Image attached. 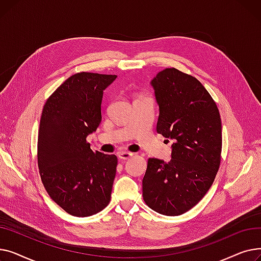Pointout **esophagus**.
<instances>
[{"label":"esophagus","instance_id":"esophagus-1","mask_svg":"<svg viewBox=\"0 0 261 261\" xmlns=\"http://www.w3.org/2000/svg\"><path fill=\"white\" fill-rule=\"evenodd\" d=\"M132 155H133V153L128 152V151H120V152H118V158H119L120 160H128V159H130Z\"/></svg>","mask_w":261,"mask_h":261}]
</instances>
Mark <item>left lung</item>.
<instances>
[{
  "instance_id": "1",
  "label": "left lung",
  "mask_w": 261,
  "mask_h": 261,
  "mask_svg": "<svg viewBox=\"0 0 261 261\" xmlns=\"http://www.w3.org/2000/svg\"><path fill=\"white\" fill-rule=\"evenodd\" d=\"M150 85L160 109L156 131L174 143L170 162L148 160L143 198L159 214L179 216L207 193L220 166V113L201 82L174 67L159 72Z\"/></svg>"
}]
</instances>
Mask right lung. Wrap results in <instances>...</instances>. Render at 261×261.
<instances>
[{"instance_id": "right-lung-1", "label": "right lung", "mask_w": 261, "mask_h": 261, "mask_svg": "<svg viewBox=\"0 0 261 261\" xmlns=\"http://www.w3.org/2000/svg\"><path fill=\"white\" fill-rule=\"evenodd\" d=\"M116 75L77 73L46 100L38 133V165L49 197L66 213L89 217L111 200L115 154L93 152L87 136L101 122L103 91Z\"/></svg>"}]
</instances>
